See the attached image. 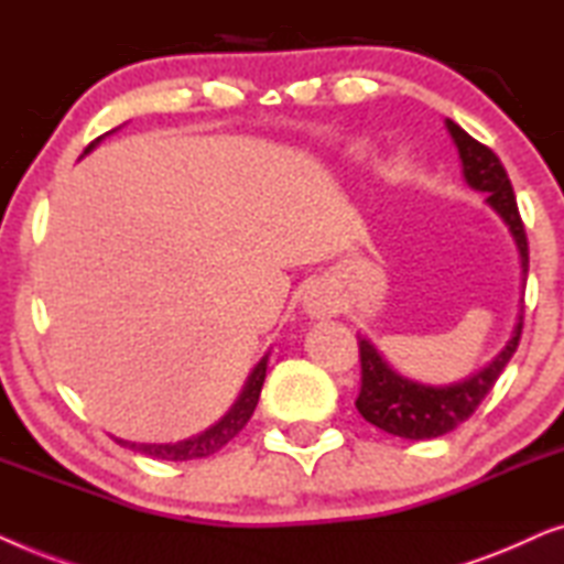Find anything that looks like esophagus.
<instances>
[{
	"instance_id": "obj_1",
	"label": "esophagus",
	"mask_w": 564,
	"mask_h": 564,
	"mask_svg": "<svg viewBox=\"0 0 564 564\" xmlns=\"http://www.w3.org/2000/svg\"><path fill=\"white\" fill-rule=\"evenodd\" d=\"M303 305H305V313L311 315V318H326V315L336 313L334 300H330L328 292L321 290V288L307 290L305 297H303Z\"/></svg>"
}]
</instances>
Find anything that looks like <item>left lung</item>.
<instances>
[{
    "label": "left lung",
    "instance_id": "left-lung-1",
    "mask_svg": "<svg viewBox=\"0 0 564 564\" xmlns=\"http://www.w3.org/2000/svg\"><path fill=\"white\" fill-rule=\"evenodd\" d=\"M446 128H449L454 143H457L462 174H465L467 184L473 189L488 195V205L506 220L508 230H511L516 249H519L521 257L523 282H527V230H523L519 205H516L511 180H508L503 164H500V159L488 149V145L475 141V138L465 133L454 120H446ZM521 328L523 307L506 349L477 375L467 377V380L462 382L446 384V388L421 384L398 375L395 369L384 361L382 354L375 349V344H369L365 336H359L361 390L357 398V411L365 415V421L372 423V426L388 431L392 436L411 438V442L449 434L452 429H457L462 421H467L469 415L477 411V405L482 403L485 395L492 390V384L498 382L500 372H503L508 361H511L516 346L521 341Z\"/></svg>",
    "mask_w": 564,
    "mask_h": 564
}]
</instances>
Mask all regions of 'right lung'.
<instances>
[{
	"label": "right lung",
	"mask_w": 564,
	"mask_h": 564,
	"mask_svg": "<svg viewBox=\"0 0 564 564\" xmlns=\"http://www.w3.org/2000/svg\"><path fill=\"white\" fill-rule=\"evenodd\" d=\"M95 143H91L84 153H89L91 149H95ZM267 359L269 357H264L257 367H253V372L249 375V380H246V388L241 395H238L234 408H230V411L223 415L215 426L203 431L199 436H192V438H187V442H176V444H135V442H122V438H115V442H118L120 446H128V449H133V452H141V454H145V457L166 459V462H187V459L210 457V454L220 452L223 446H226L230 438H234L238 431L249 423V419L253 415V408H257V403H259L261 384H264V377H267Z\"/></svg>",
	"instance_id": "right-lung-1"
}]
</instances>
